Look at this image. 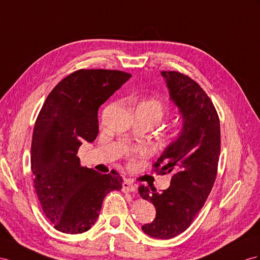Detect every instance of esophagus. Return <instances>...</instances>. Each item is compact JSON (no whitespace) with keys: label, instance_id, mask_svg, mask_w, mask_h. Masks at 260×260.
Returning <instances> with one entry per match:
<instances>
[{"label":"esophagus","instance_id":"1","mask_svg":"<svg viewBox=\"0 0 260 260\" xmlns=\"http://www.w3.org/2000/svg\"><path fill=\"white\" fill-rule=\"evenodd\" d=\"M123 191L125 192H135L136 191V185L133 183L128 179L123 182Z\"/></svg>","mask_w":260,"mask_h":260}]
</instances>
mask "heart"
Instances as JSON below:
<instances>
[{"label":"heart","mask_w":260,"mask_h":260,"mask_svg":"<svg viewBox=\"0 0 260 260\" xmlns=\"http://www.w3.org/2000/svg\"><path fill=\"white\" fill-rule=\"evenodd\" d=\"M142 106H145V108L149 109L150 111H152L157 115L158 119L160 121L161 117L164 116V113H165V106L164 104L159 101L157 99H150L148 101L144 102L143 104H141Z\"/></svg>","instance_id":"b5f03b06"}]
</instances>
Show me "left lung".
<instances>
[{
    "instance_id": "1",
    "label": "left lung",
    "mask_w": 260,
    "mask_h": 260,
    "mask_svg": "<svg viewBox=\"0 0 260 260\" xmlns=\"http://www.w3.org/2000/svg\"><path fill=\"white\" fill-rule=\"evenodd\" d=\"M171 101L182 116V129L152 167L170 174V187L158 193L141 185L138 192L156 208V217L142 226L146 234L169 239L187 230L214 184L221 151L219 118L211 99L194 80L177 71H161Z\"/></svg>"
}]
</instances>
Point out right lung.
<instances>
[{
    "mask_svg": "<svg viewBox=\"0 0 260 260\" xmlns=\"http://www.w3.org/2000/svg\"><path fill=\"white\" fill-rule=\"evenodd\" d=\"M129 78L118 70H77L52 89L39 112L30 166L42 209L59 232L90 230L105 196L122 189L121 176L81 167L77 152L98 136L100 106Z\"/></svg>",
    "mask_w": 260,
    "mask_h": 260,
    "instance_id": "1",
    "label": "right lung"
}]
</instances>
